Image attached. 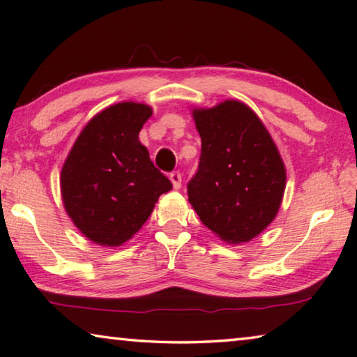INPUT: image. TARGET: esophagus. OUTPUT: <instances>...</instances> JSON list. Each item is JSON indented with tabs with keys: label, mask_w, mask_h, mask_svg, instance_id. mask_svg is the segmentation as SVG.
I'll return each instance as SVG.
<instances>
[{
	"label": "esophagus",
	"mask_w": 357,
	"mask_h": 357,
	"mask_svg": "<svg viewBox=\"0 0 357 357\" xmlns=\"http://www.w3.org/2000/svg\"><path fill=\"white\" fill-rule=\"evenodd\" d=\"M170 181L173 183L174 189H181V183H183V176H181L179 172H173L170 174Z\"/></svg>",
	"instance_id": "1"
}]
</instances>
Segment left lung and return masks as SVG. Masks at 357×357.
Here are the masks:
<instances>
[{
    "label": "left lung",
    "mask_w": 357,
    "mask_h": 357,
    "mask_svg": "<svg viewBox=\"0 0 357 357\" xmlns=\"http://www.w3.org/2000/svg\"><path fill=\"white\" fill-rule=\"evenodd\" d=\"M200 165L187 185L200 220L227 244H245L275 219L287 170L273 137L244 102L193 108Z\"/></svg>",
    "instance_id": "obj_1"
}]
</instances>
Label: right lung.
<instances>
[{"label": "right lung", "mask_w": 357, "mask_h": 357, "mask_svg": "<svg viewBox=\"0 0 357 357\" xmlns=\"http://www.w3.org/2000/svg\"><path fill=\"white\" fill-rule=\"evenodd\" d=\"M153 108L119 102L88 121L59 176L63 204L84 238L119 247L134 236L172 183L149 159L138 134Z\"/></svg>", "instance_id": "add662e5"}]
</instances>
